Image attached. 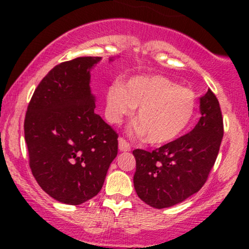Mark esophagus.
I'll return each mask as SVG.
<instances>
[{
  "mask_svg": "<svg viewBox=\"0 0 249 249\" xmlns=\"http://www.w3.org/2000/svg\"><path fill=\"white\" fill-rule=\"evenodd\" d=\"M118 142H119V150H121L122 152H128V151H131L130 144H128L124 138H119Z\"/></svg>",
  "mask_w": 249,
  "mask_h": 249,
  "instance_id": "esophagus-1",
  "label": "esophagus"
}]
</instances>
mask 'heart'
Wrapping results in <instances>:
<instances>
[{
    "instance_id": "1",
    "label": "heart",
    "mask_w": 249,
    "mask_h": 249,
    "mask_svg": "<svg viewBox=\"0 0 249 249\" xmlns=\"http://www.w3.org/2000/svg\"><path fill=\"white\" fill-rule=\"evenodd\" d=\"M196 95L162 76H134L124 85L113 83L105 93V116L119 124L139 107L136 122L147 142L164 145L185 132L196 113Z\"/></svg>"
}]
</instances>
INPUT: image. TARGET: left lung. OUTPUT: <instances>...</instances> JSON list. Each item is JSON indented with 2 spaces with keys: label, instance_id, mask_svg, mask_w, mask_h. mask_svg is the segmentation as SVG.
<instances>
[{
  "label": "left lung",
  "instance_id": "1",
  "mask_svg": "<svg viewBox=\"0 0 249 249\" xmlns=\"http://www.w3.org/2000/svg\"><path fill=\"white\" fill-rule=\"evenodd\" d=\"M198 124L190 133L152 152L133 151V185L145 204L166 208L184 201L204 186L224 136L221 110L212 90L200 98Z\"/></svg>",
  "mask_w": 249,
  "mask_h": 249
}]
</instances>
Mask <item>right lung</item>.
Listing matches in <instances>:
<instances>
[{"label": "right lung", "instance_id": "right-lung-1", "mask_svg": "<svg viewBox=\"0 0 249 249\" xmlns=\"http://www.w3.org/2000/svg\"><path fill=\"white\" fill-rule=\"evenodd\" d=\"M101 57H78L51 69L24 119L33 176L57 201L81 205L102 190L118 153V134L96 115L90 70ZM112 61V58H110Z\"/></svg>", "mask_w": 249, "mask_h": 249}]
</instances>
